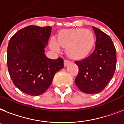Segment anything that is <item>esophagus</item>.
I'll list each match as a JSON object with an SVG mask.
<instances>
[{
  "label": "esophagus",
  "mask_w": 124,
  "mask_h": 124,
  "mask_svg": "<svg viewBox=\"0 0 124 124\" xmlns=\"http://www.w3.org/2000/svg\"><path fill=\"white\" fill-rule=\"evenodd\" d=\"M70 63H71V61H69V60H64V66H68V64H69Z\"/></svg>",
  "instance_id": "esophagus-1"
}]
</instances>
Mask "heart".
Instances as JSON below:
<instances>
[{
	"instance_id": "b5f03b06",
	"label": "heart",
	"mask_w": 124,
	"mask_h": 124,
	"mask_svg": "<svg viewBox=\"0 0 124 124\" xmlns=\"http://www.w3.org/2000/svg\"><path fill=\"white\" fill-rule=\"evenodd\" d=\"M57 42L54 39L51 41V48L60 51V45L66 49V53L73 59H82L91 51L95 43V37L91 30L87 29H70L60 32Z\"/></svg>"
}]
</instances>
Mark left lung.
<instances>
[{
	"label": "left lung",
	"instance_id": "8db88e82",
	"mask_svg": "<svg viewBox=\"0 0 124 124\" xmlns=\"http://www.w3.org/2000/svg\"><path fill=\"white\" fill-rule=\"evenodd\" d=\"M93 28L96 37L94 50L86 58L75 62L78 67L75 84L86 94L102 91L113 77L116 64V49L111 38L97 28Z\"/></svg>",
	"mask_w": 124,
	"mask_h": 124
}]
</instances>
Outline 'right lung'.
Returning <instances> with one entry per match:
<instances>
[{
	"mask_svg": "<svg viewBox=\"0 0 124 124\" xmlns=\"http://www.w3.org/2000/svg\"><path fill=\"white\" fill-rule=\"evenodd\" d=\"M51 29V26L30 25L17 31L9 40V73L14 85L26 94L36 96L43 94L56 73L64 67L61 58L51 60L45 54Z\"/></svg>",
	"mask_w": 124,
	"mask_h": 124,
	"instance_id": "1",
	"label": "right lung"
}]
</instances>
